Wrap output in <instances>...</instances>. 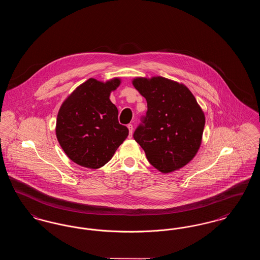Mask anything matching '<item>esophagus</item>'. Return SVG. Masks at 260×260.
<instances>
[{"mask_svg": "<svg viewBox=\"0 0 260 260\" xmlns=\"http://www.w3.org/2000/svg\"><path fill=\"white\" fill-rule=\"evenodd\" d=\"M127 128L129 131V137H132L133 136V133H134V125L132 124H127Z\"/></svg>", "mask_w": 260, "mask_h": 260, "instance_id": "34e87169", "label": "esophagus"}]
</instances>
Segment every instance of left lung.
<instances>
[{
	"label": "left lung",
	"mask_w": 260,
	"mask_h": 260,
	"mask_svg": "<svg viewBox=\"0 0 260 260\" xmlns=\"http://www.w3.org/2000/svg\"><path fill=\"white\" fill-rule=\"evenodd\" d=\"M133 84L147 101L135 140L161 173L184 167L198 152L206 123L196 99L184 85L162 77L137 78Z\"/></svg>",
	"instance_id": "left-lung-1"
}]
</instances>
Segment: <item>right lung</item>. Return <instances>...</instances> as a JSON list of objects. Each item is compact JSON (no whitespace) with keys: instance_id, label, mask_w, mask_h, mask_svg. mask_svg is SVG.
I'll return each instance as SVG.
<instances>
[{"instance_id":"1","label":"right lung","mask_w":260,"mask_h":260,"mask_svg":"<svg viewBox=\"0 0 260 260\" xmlns=\"http://www.w3.org/2000/svg\"><path fill=\"white\" fill-rule=\"evenodd\" d=\"M119 85V79L105 84L89 79L63 102L56 120V136L65 154L76 164L93 170L101 168L128 136L109 99Z\"/></svg>"}]
</instances>
